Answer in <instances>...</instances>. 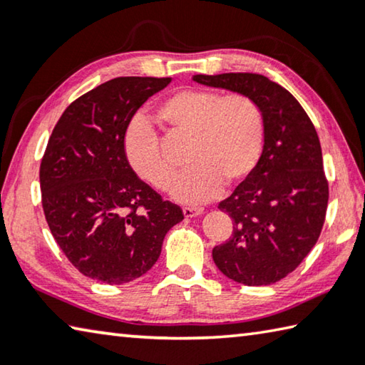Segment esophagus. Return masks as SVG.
I'll return each instance as SVG.
<instances>
[{"label": "esophagus", "instance_id": "esophagus-1", "mask_svg": "<svg viewBox=\"0 0 365 365\" xmlns=\"http://www.w3.org/2000/svg\"><path fill=\"white\" fill-rule=\"evenodd\" d=\"M202 212H205L202 207H183L185 217H196V215H201Z\"/></svg>", "mask_w": 365, "mask_h": 365}]
</instances>
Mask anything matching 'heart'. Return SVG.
Masks as SVG:
<instances>
[{"label": "heart", "instance_id": "1", "mask_svg": "<svg viewBox=\"0 0 365 365\" xmlns=\"http://www.w3.org/2000/svg\"><path fill=\"white\" fill-rule=\"evenodd\" d=\"M158 119L172 133L190 137L187 163L191 165L175 180L172 196L182 202H205L217 196L224 182L238 185L257 168L262 156L265 123L251 96H222L207 88H183L164 98ZM125 151L137 174L154 188L168 190L175 175L159 151L154 128L135 120L125 133Z\"/></svg>", "mask_w": 365, "mask_h": 365}]
</instances>
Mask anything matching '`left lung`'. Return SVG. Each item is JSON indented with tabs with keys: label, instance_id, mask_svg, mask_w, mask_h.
I'll return each instance as SVG.
<instances>
[{
	"label": "left lung",
	"instance_id": "left-lung-1",
	"mask_svg": "<svg viewBox=\"0 0 365 365\" xmlns=\"http://www.w3.org/2000/svg\"><path fill=\"white\" fill-rule=\"evenodd\" d=\"M197 83L251 96L262 109L265 138L255 172L219 202L233 220L212 259L228 279L272 285L298 267L322 232L329 180L316 127L298 100L261 73L193 76Z\"/></svg>",
	"mask_w": 365,
	"mask_h": 365
}]
</instances>
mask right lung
Returning a JSON list of instances; mask_svg holds the SVG:
<instances>
[{
  "mask_svg": "<svg viewBox=\"0 0 365 365\" xmlns=\"http://www.w3.org/2000/svg\"><path fill=\"white\" fill-rule=\"evenodd\" d=\"M170 77H117L71 103L40 165L43 212L54 240L80 274L122 285L146 274L165 233L183 219L135 174L125 132L148 98Z\"/></svg>",
  "mask_w": 365,
  "mask_h": 365,
  "instance_id": "add662e5",
  "label": "right lung"
}]
</instances>
